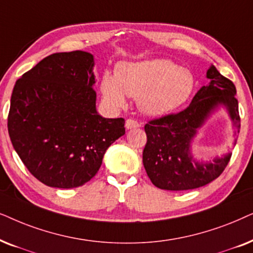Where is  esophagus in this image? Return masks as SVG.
Segmentation results:
<instances>
[{
    "mask_svg": "<svg viewBox=\"0 0 253 253\" xmlns=\"http://www.w3.org/2000/svg\"><path fill=\"white\" fill-rule=\"evenodd\" d=\"M137 127H140V124L137 123L136 120H134V119H127L126 120V128L127 129L137 128Z\"/></svg>",
    "mask_w": 253,
    "mask_h": 253,
    "instance_id": "1",
    "label": "esophagus"
}]
</instances>
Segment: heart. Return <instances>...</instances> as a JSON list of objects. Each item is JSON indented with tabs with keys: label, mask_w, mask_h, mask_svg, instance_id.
<instances>
[{
	"label": "heart",
	"mask_w": 253,
	"mask_h": 253,
	"mask_svg": "<svg viewBox=\"0 0 253 253\" xmlns=\"http://www.w3.org/2000/svg\"><path fill=\"white\" fill-rule=\"evenodd\" d=\"M191 70L167 59L119 63L114 76L105 73L100 82L104 99L112 106L126 103V96L137 100V106L150 117H163L179 109L194 90Z\"/></svg>",
	"instance_id": "heart-1"
}]
</instances>
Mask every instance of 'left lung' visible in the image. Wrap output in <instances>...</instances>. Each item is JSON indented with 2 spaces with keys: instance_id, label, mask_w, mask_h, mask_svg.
<instances>
[{
  "instance_id": "left-lung-1",
  "label": "left lung",
  "mask_w": 253,
  "mask_h": 253,
  "mask_svg": "<svg viewBox=\"0 0 253 253\" xmlns=\"http://www.w3.org/2000/svg\"><path fill=\"white\" fill-rule=\"evenodd\" d=\"M207 79L210 84L195 93L186 109L150 120L144 126L147 143L143 166L151 183L162 190L185 191L205 186L216 179L230 161V153L208 163H199L191 155V142L198 128L218 105L227 107L238 132L241 128L235 84L214 66L207 70Z\"/></svg>"
}]
</instances>
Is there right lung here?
<instances>
[{
	"mask_svg": "<svg viewBox=\"0 0 253 253\" xmlns=\"http://www.w3.org/2000/svg\"><path fill=\"white\" fill-rule=\"evenodd\" d=\"M93 65L92 54L83 50L54 53L13 86L10 140L28 170L47 186H82L125 134V119L97 113Z\"/></svg>",
	"mask_w": 253,
	"mask_h": 253,
	"instance_id": "1",
	"label": "right lung"
}]
</instances>
